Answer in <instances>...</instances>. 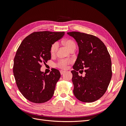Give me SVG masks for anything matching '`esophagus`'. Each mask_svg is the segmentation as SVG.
<instances>
[{
	"mask_svg": "<svg viewBox=\"0 0 126 126\" xmlns=\"http://www.w3.org/2000/svg\"><path fill=\"white\" fill-rule=\"evenodd\" d=\"M66 71H63V70H60V73L61 75H63L64 73H65Z\"/></svg>",
	"mask_w": 126,
	"mask_h": 126,
	"instance_id": "esophagus-1",
	"label": "esophagus"
}]
</instances>
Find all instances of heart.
Here are the masks:
<instances>
[{
  "label": "heart",
  "mask_w": 126,
  "mask_h": 126,
  "mask_svg": "<svg viewBox=\"0 0 126 126\" xmlns=\"http://www.w3.org/2000/svg\"><path fill=\"white\" fill-rule=\"evenodd\" d=\"M63 44L69 49V50L71 51L75 50L76 49V45L75 42L71 39H66L63 41ZM58 48V44L57 43L53 44L50 48V52L51 55H55ZM72 63V60L70 59L67 60H60L56 64L57 68H60L61 69H66L68 68V66Z\"/></svg>",
  "instance_id": "heart-1"
}]
</instances>
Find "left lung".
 Returning a JSON list of instances; mask_svg holds the SVG:
<instances>
[{
	"label": "left lung",
	"instance_id": "left-lung-1",
	"mask_svg": "<svg viewBox=\"0 0 126 126\" xmlns=\"http://www.w3.org/2000/svg\"><path fill=\"white\" fill-rule=\"evenodd\" d=\"M76 40L79 46L77 59L73 66L72 81L76 98L84 102L100 99L107 90L112 77L111 61L104 43L90 34L72 32H67ZM85 71V77L78 71Z\"/></svg>",
	"mask_w": 126,
	"mask_h": 126
}]
</instances>
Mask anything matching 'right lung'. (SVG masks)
<instances>
[{
  "label": "right lung",
  "mask_w": 126,
  "mask_h": 126,
  "mask_svg": "<svg viewBox=\"0 0 126 126\" xmlns=\"http://www.w3.org/2000/svg\"><path fill=\"white\" fill-rule=\"evenodd\" d=\"M64 35V32H33L18 47L14 58L13 73L18 89L29 101L41 104L50 100L54 95L60 72L53 69L46 75L40 71L41 64L50 59L51 46Z\"/></svg>",
  "instance_id": "add662e5"
}]
</instances>
